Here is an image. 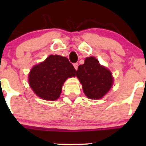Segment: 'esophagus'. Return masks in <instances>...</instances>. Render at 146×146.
Returning <instances> with one entry per match:
<instances>
[{
    "instance_id": "esophagus-1",
    "label": "esophagus",
    "mask_w": 146,
    "mask_h": 146,
    "mask_svg": "<svg viewBox=\"0 0 146 146\" xmlns=\"http://www.w3.org/2000/svg\"><path fill=\"white\" fill-rule=\"evenodd\" d=\"M73 66H74L75 69H76V70H77L78 67V63H75V64H73Z\"/></svg>"
}]
</instances>
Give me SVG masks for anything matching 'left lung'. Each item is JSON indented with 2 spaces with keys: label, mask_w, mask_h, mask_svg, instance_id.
I'll return each instance as SVG.
<instances>
[{
  "label": "left lung",
  "mask_w": 146,
  "mask_h": 146,
  "mask_svg": "<svg viewBox=\"0 0 146 146\" xmlns=\"http://www.w3.org/2000/svg\"><path fill=\"white\" fill-rule=\"evenodd\" d=\"M76 76L82 84L84 93L90 99H100L113 84L111 72L92 56L85 58L84 64L78 66Z\"/></svg>",
  "instance_id": "left-lung-1"
}]
</instances>
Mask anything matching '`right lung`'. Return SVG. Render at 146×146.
I'll use <instances>...</instances> for the list:
<instances>
[{
  "label": "right lung",
  "mask_w": 146,
  "mask_h": 146,
  "mask_svg": "<svg viewBox=\"0 0 146 146\" xmlns=\"http://www.w3.org/2000/svg\"><path fill=\"white\" fill-rule=\"evenodd\" d=\"M73 76H76V69L66 57L50 55L44 62L32 68L29 82L37 96L54 101L59 98L64 82Z\"/></svg>",
  "instance_id": "obj_1"
}]
</instances>
